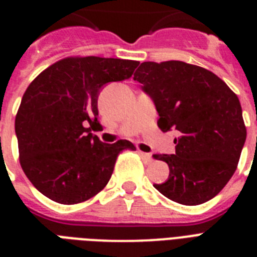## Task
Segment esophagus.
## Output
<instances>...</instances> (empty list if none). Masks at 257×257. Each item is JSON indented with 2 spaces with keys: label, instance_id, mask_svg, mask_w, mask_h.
Here are the masks:
<instances>
[{
  "label": "esophagus",
  "instance_id": "obj_1",
  "mask_svg": "<svg viewBox=\"0 0 257 257\" xmlns=\"http://www.w3.org/2000/svg\"><path fill=\"white\" fill-rule=\"evenodd\" d=\"M139 154L142 156L143 161H144L145 163H151L152 161H153V157H152V154L144 153V152H139Z\"/></svg>",
  "mask_w": 257,
  "mask_h": 257
}]
</instances>
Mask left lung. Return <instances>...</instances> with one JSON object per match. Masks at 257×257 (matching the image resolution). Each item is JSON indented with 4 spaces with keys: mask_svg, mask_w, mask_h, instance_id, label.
<instances>
[{
    "mask_svg": "<svg viewBox=\"0 0 257 257\" xmlns=\"http://www.w3.org/2000/svg\"><path fill=\"white\" fill-rule=\"evenodd\" d=\"M152 97L158 127L171 128L175 154H154L169 165V179L154 188L181 205L210 201L234 174L246 142L239 99L210 70L184 61H144L134 74Z\"/></svg>",
    "mask_w": 257,
    "mask_h": 257,
    "instance_id": "left-lung-1",
    "label": "left lung"
}]
</instances>
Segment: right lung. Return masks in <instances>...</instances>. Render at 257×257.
<instances>
[{
    "instance_id": "obj_1",
    "label": "right lung",
    "mask_w": 257,
    "mask_h": 257,
    "mask_svg": "<svg viewBox=\"0 0 257 257\" xmlns=\"http://www.w3.org/2000/svg\"><path fill=\"white\" fill-rule=\"evenodd\" d=\"M139 61L72 56L41 72L23 95L15 134L23 171L36 189L61 205L87 201L104 189L128 140L106 144L97 96L108 82L130 78Z\"/></svg>"
}]
</instances>
